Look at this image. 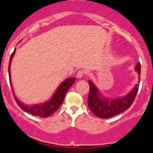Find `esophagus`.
Segmentation results:
<instances>
[{
    "label": "esophagus",
    "instance_id": "esophagus-1",
    "mask_svg": "<svg viewBox=\"0 0 153 153\" xmlns=\"http://www.w3.org/2000/svg\"><path fill=\"white\" fill-rule=\"evenodd\" d=\"M83 75H84V72L82 71H78V73H77L76 78L78 79H80L83 77Z\"/></svg>",
    "mask_w": 153,
    "mask_h": 153
}]
</instances>
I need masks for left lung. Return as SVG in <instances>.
Returning a JSON list of instances; mask_svg holds the SVG:
<instances>
[{"label":"left lung","mask_w":153,"mask_h":153,"mask_svg":"<svg viewBox=\"0 0 153 153\" xmlns=\"http://www.w3.org/2000/svg\"><path fill=\"white\" fill-rule=\"evenodd\" d=\"M134 69L139 74L138 83L135 84L134 88L127 95L117 97L114 99H108L102 96L94 82L91 80H88L90 91L88 96V106L96 117L101 119L110 118L125 111L131 106L139 88L140 75L141 74V66L140 62L137 64Z\"/></svg>","instance_id":"left-lung-1"}]
</instances>
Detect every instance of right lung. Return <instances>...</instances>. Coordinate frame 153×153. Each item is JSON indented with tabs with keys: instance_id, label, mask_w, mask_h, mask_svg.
Wrapping results in <instances>:
<instances>
[{
	"instance_id": "add662e5",
	"label": "right lung",
	"mask_w": 153,
	"mask_h": 153,
	"mask_svg": "<svg viewBox=\"0 0 153 153\" xmlns=\"http://www.w3.org/2000/svg\"><path fill=\"white\" fill-rule=\"evenodd\" d=\"M16 50V48L14 49V51L12 53L11 56L10 57L9 60V65H8V75H9V81L10 86H11V90L13 91V97L18 103V105L21 107L22 110L24 111L27 112V113L31 114L34 116H37L39 117H42V118H45V117H50L59 108V107L62 105V103L64 101L65 97L67 91L68 89L71 88L73 84L74 83L75 81V78H68L65 79L64 81H62L59 84V85L54 91V94L52 95V97L50 98L48 101H45V102L42 103H38V104H34V105H28L25 104L21 101H19L18 98L15 96L14 91L13 89V86H12L11 83V78H10V64H11L12 59H13V56H14Z\"/></svg>"
}]
</instances>
